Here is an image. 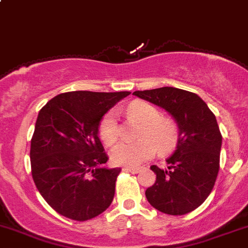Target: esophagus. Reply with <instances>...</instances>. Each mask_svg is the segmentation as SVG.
I'll list each match as a JSON object with an SVG mask.
<instances>
[{
	"mask_svg": "<svg viewBox=\"0 0 248 248\" xmlns=\"http://www.w3.org/2000/svg\"><path fill=\"white\" fill-rule=\"evenodd\" d=\"M141 169H142L141 167H124V168H123V170L129 171V173H133V174H138V173H140Z\"/></svg>",
	"mask_w": 248,
	"mask_h": 248,
	"instance_id": "1",
	"label": "esophagus"
}]
</instances>
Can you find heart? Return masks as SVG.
Listing matches in <instances>:
<instances>
[{
    "mask_svg": "<svg viewBox=\"0 0 248 248\" xmlns=\"http://www.w3.org/2000/svg\"><path fill=\"white\" fill-rule=\"evenodd\" d=\"M126 113L142 124L139 135L141 139L136 142L118 143L110 151L113 163L117 166L138 167L146 159L152 158L157 148L161 152H169L175 147L179 139L178 125L174 120L162 117L157 108L147 102L136 101L129 106ZM98 134L107 146L117 141L118 128L114 112H108L103 115L98 125Z\"/></svg>",
    "mask_w": 248,
    "mask_h": 248,
    "instance_id": "obj_1",
    "label": "heart"
}]
</instances>
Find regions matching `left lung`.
Listing matches in <instances>:
<instances>
[{"instance_id": "8db88e82", "label": "left lung", "mask_w": 248, "mask_h": 248, "mask_svg": "<svg viewBox=\"0 0 248 248\" xmlns=\"http://www.w3.org/2000/svg\"><path fill=\"white\" fill-rule=\"evenodd\" d=\"M133 95L166 109L175 120L179 139L166 169L151 167L155 183L146 199L162 213L183 216L201 206L219 171L221 134L216 115L196 93L164 86Z\"/></svg>"}]
</instances>
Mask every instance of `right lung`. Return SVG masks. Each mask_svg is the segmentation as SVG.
Returning a JSON list of instances; mask_svg holds the SVG:
<instances>
[{
    "mask_svg": "<svg viewBox=\"0 0 248 248\" xmlns=\"http://www.w3.org/2000/svg\"><path fill=\"white\" fill-rule=\"evenodd\" d=\"M129 91H72L49 100L37 115L30 146L31 174L45 201L73 220L93 219L110 206L120 168H107L98 139L103 115Z\"/></svg>",
    "mask_w": 248,
    "mask_h": 248,
    "instance_id": "1",
    "label": "right lung"
}]
</instances>
